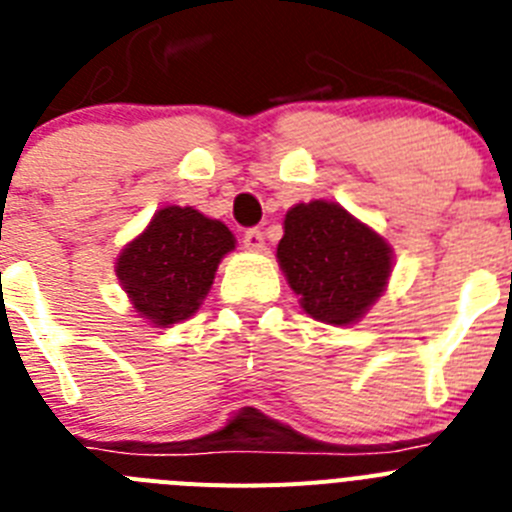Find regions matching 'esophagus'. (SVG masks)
<instances>
[{"label": "esophagus", "mask_w": 512, "mask_h": 512, "mask_svg": "<svg viewBox=\"0 0 512 512\" xmlns=\"http://www.w3.org/2000/svg\"><path fill=\"white\" fill-rule=\"evenodd\" d=\"M243 248L246 251H264V233H261L259 228H248L246 233H243Z\"/></svg>", "instance_id": "34e87169"}]
</instances>
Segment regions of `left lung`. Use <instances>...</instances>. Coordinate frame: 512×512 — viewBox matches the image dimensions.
I'll return each instance as SVG.
<instances>
[{
    "mask_svg": "<svg viewBox=\"0 0 512 512\" xmlns=\"http://www.w3.org/2000/svg\"><path fill=\"white\" fill-rule=\"evenodd\" d=\"M277 261L302 310L328 325H351L379 300L392 248L336 202H300L284 217Z\"/></svg>",
    "mask_w": 512,
    "mask_h": 512,
    "instance_id": "left-lung-1",
    "label": "left lung"
}]
</instances>
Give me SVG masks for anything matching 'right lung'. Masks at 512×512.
I'll return each instance as SVG.
<instances>
[{"label":"right lung","mask_w":512,"mask_h":512,"mask_svg":"<svg viewBox=\"0 0 512 512\" xmlns=\"http://www.w3.org/2000/svg\"><path fill=\"white\" fill-rule=\"evenodd\" d=\"M233 248L228 225L192 207L169 205L122 248L115 274L140 318L169 328L200 310L217 264Z\"/></svg>","instance_id":"add662e5"}]
</instances>
